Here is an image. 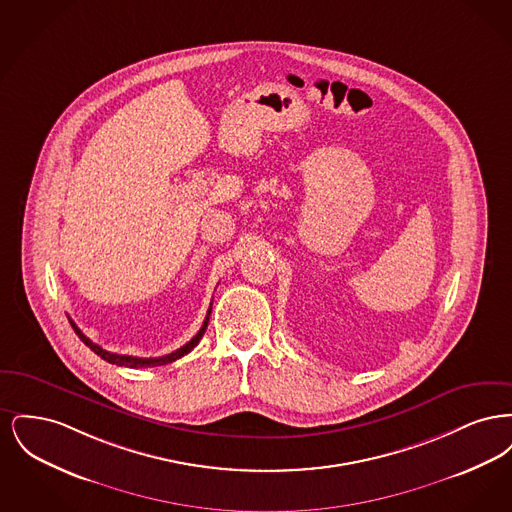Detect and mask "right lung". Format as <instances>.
Returning <instances> with one entry per match:
<instances>
[{"label":"right lung","mask_w":512,"mask_h":512,"mask_svg":"<svg viewBox=\"0 0 512 512\" xmlns=\"http://www.w3.org/2000/svg\"><path fill=\"white\" fill-rule=\"evenodd\" d=\"M209 315H211V309L207 311V317L203 320V326L199 328V332L195 334L192 340L188 341L186 345H182L180 349H176V351H172L169 355H165V357H155V359H142V357H130V355H117V353H109V351H105L103 347H99L98 343H94V341L90 340V338H86L82 332H80V328L74 324L73 320H71V326H73L74 332H76V336L80 338V340L84 341L96 355H99L103 361H107V363H111V365L117 366H128V368H149V366H163L169 365L172 361H176V359H180V357H184V355H188L192 349H194L195 345L199 343L201 340V336L205 334V330H207V322H209Z\"/></svg>","instance_id":"add662e5"}]
</instances>
